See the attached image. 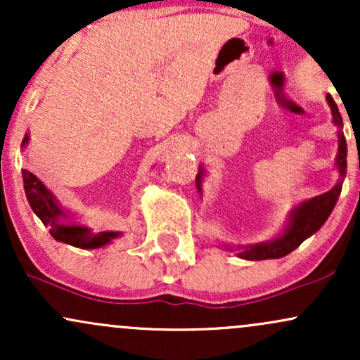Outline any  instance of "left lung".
<instances>
[{
	"mask_svg": "<svg viewBox=\"0 0 360 360\" xmlns=\"http://www.w3.org/2000/svg\"><path fill=\"white\" fill-rule=\"evenodd\" d=\"M326 101H328L330 108H332L333 115V123L337 127H342V117L340 111H338L335 101L330 94H326ZM335 166L340 172V181L335 184V188H332L330 191H326L320 196L311 198V200L304 201L300 206H296L291 212L289 217V223L283 233L278 238L264 243H257V245L250 247H240L238 250V257L247 259V260H264V259H279L284 255L291 254L292 250L298 249V247L307 240L308 237H311L313 233L318 232L321 229V225L326 221V218L332 213L333 206H335L338 196L342 191V181H344L345 172H347V142L342 131H338V154H337V162ZM203 167L200 169V172L196 174V186L201 191V177H203Z\"/></svg>",
	"mask_w": 360,
	"mask_h": 360,
	"instance_id": "obj_1",
	"label": "left lung"
}]
</instances>
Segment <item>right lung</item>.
Instances as JSON below:
<instances>
[{
    "instance_id": "1",
    "label": "right lung",
    "mask_w": 360,
    "mask_h": 360,
    "mask_svg": "<svg viewBox=\"0 0 360 360\" xmlns=\"http://www.w3.org/2000/svg\"><path fill=\"white\" fill-rule=\"evenodd\" d=\"M28 143V135H25L22 146ZM23 188L27 200L32 210L42 223L49 229V232L57 242L69 243L79 249H98L106 245L113 238H117L120 232H93L88 226L74 225V223H62V218H68V213L57 205L53 194L42 184L39 177L32 174L30 171L23 169Z\"/></svg>"
}]
</instances>
